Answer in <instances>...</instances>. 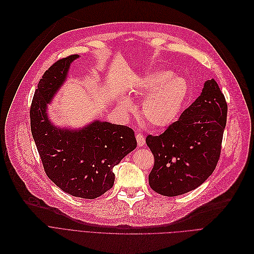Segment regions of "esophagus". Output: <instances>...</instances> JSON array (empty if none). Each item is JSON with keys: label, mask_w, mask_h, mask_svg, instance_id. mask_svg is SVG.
Returning a JSON list of instances; mask_svg holds the SVG:
<instances>
[{"label": "esophagus", "mask_w": 254, "mask_h": 254, "mask_svg": "<svg viewBox=\"0 0 254 254\" xmlns=\"http://www.w3.org/2000/svg\"><path fill=\"white\" fill-rule=\"evenodd\" d=\"M135 137H136V140H137V146L138 147L144 146V143H146V139H144V136L141 133H137L135 135Z\"/></svg>", "instance_id": "esophagus-1"}]
</instances>
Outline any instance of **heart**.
Returning a JSON list of instances; mask_svg holds the SVG:
<instances>
[{
    "instance_id": "obj_1",
    "label": "heart",
    "mask_w": 254,
    "mask_h": 254,
    "mask_svg": "<svg viewBox=\"0 0 254 254\" xmlns=\"http://www.w3.org/2000/svg\"><path fill=\"white\" fill-rule=\"evenodd\" d=\"M188 90V83L183 77L162 70L150 72L139 81L136 90L138 95L147 96L141 107L144 121L156 128L170 126L182 111ZM124 105L131 110L129 99L124 100Z\"/></svg>"
}]
</instances>
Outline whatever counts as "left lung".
I'll list each match as a JSON object with an SVG mask.
<instances>
[{"mask_svg": "<svg viewBox=\"0 0 254 254\" xmlns=\"http://www.w3.org/2000/svg\"><path fill=\"white\" fill-rule=\"evenodd\" d=\"M227 103L215 79L204 82L199 97L160 135L149 134L154 156L150 187L165 196L184 194L214 172L221 153Z\"/></svg>", "mask_w": 254, "mask_h": 254, "instance_id": "8db88e82", "label": "left lung"}]
</instances>
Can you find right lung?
Segmentation results:
<instances>
[{
	"instance_id": "right-lung-1",
	"label": "right lung",
	"mask_w": 254,
	"mask_h": 254,
	"mask_svg": "<svg viewBox=\"0 0 254 254\" xmlns=\"http://www.w3.org/2000/svg\"><path fill=\"white\" fill-rule=\"evenodd\" d=\"M76 58L60 59L44 72L31 104V132L47 177L71 195L94 199L113 187V168L136 148V139L133 130L123 125L96 121L73 132L47 120L46 104Z\"/></svg>"
}]
</instances>
